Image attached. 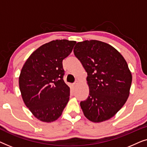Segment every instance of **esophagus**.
<instances>
[{"label":"esophagus","instance_id":"34e87169","mask_svg":"<svg viewBox=\"0 0 147 147\" xmlns=\"http://www.w3.org/2000/svg\"><path fill=\"white\" fill-rule=\"evenodd\" d=\"M78 84V80H76V81L75 82H74V87H76V86H77Z\"/></svg>","mask_w":147,"mask_h":147}]
</instances>
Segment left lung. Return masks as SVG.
Segmentation results:
<instances>
[{
    "label": "left lung",
    "mask_w": 147,
    "mask_h": 147,
    "mask_svg": "<svg viewBox=\"0 0 147 147\" xmlns=\"http://www.w3.org/2000/svg\"><path fill=\"white\" fill-rule=\"evenodd\" d=\"M74 52L88 74L89 96L80 102L84 116L94 122L110 119L129 96L132 75L126 60L115 48L97 40L78 42Z\"/></svg>",
    "instance_id": "8db88e82"
}]
</instances>
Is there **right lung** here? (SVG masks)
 Returning <instances> with one entry per match:
<instances>
[{"label": "right lung", "mask_w": 147, "mask_h": 147, "mask_svg": "<svg viewBox=\"0 0 147 147\" xmlns=\"http://www.w3.org/2000/svg\"><path fill=\"white\" fill-rule=\"evenodd\" d=\"M76 43L61 39L44 44L29 56L22 68L19 80L22 98L41 121H55L69 101L70 89L63 81L62 61Z\"/></svg>", "instance_id": "add662e5"}]
</instances>
